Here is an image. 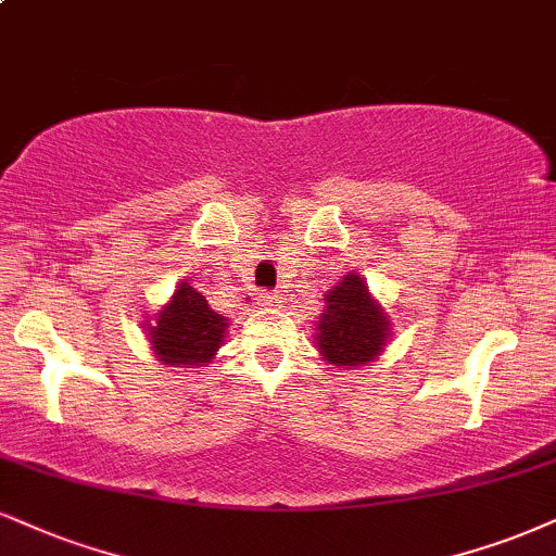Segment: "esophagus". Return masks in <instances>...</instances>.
<instances>
[{
    "mask_svg": "<svg viewBox=\"0 0 556 556\" xmlns=\"http://www.w3.org/2000/svg\"><path fill=\"white\" fill-rule=\"evenodd\" d=\"M252 304H255L257 309H267V306L276 304V296H273L270 291H255L252 293Z\"/></svg>",
    "mask_w": 556,
    "mask_h": 556,
    "instance_id": "obj_1",
    "label": "esophagus"
}]
</instances>
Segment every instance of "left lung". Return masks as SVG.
Here are the masks:
<instances>
[{
	"label": "left lung",
	"mask_w": 556,
	"mask_h": 556,
	"mask_svg": "<svg viewBox=\"0 0 556 556\" xmlns=\"http://www.w3.org/2000/svg\"><path fill=\"white\" fill-rule=\"evenodd\" d=\"M392 340V319L379 299L368 291L358 273L342 276L325 293V309L317 321V351L321 361L342 371L371 366Z\"/></svg>",
	"instance_id": "1"
}]
</instances>
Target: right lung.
I'll return each instance as SVG.
<instances>
[{"mask_svg":"<svg viewBox=\"0 0 556 556\" xmlns=\"http://www.w3.org/2000/svg\"><path fill=\"white\" fill-rule=\"evenodd\" d=\"M143 330L162 366L201 368L208 366L224 345L229 319L211 309L208 301L182 280L167 304L143 321Z\"/></svg>","mask_w":556,"mask_h":556,"instance_id":"obj_1","label":"right lung"}]
</instances>
